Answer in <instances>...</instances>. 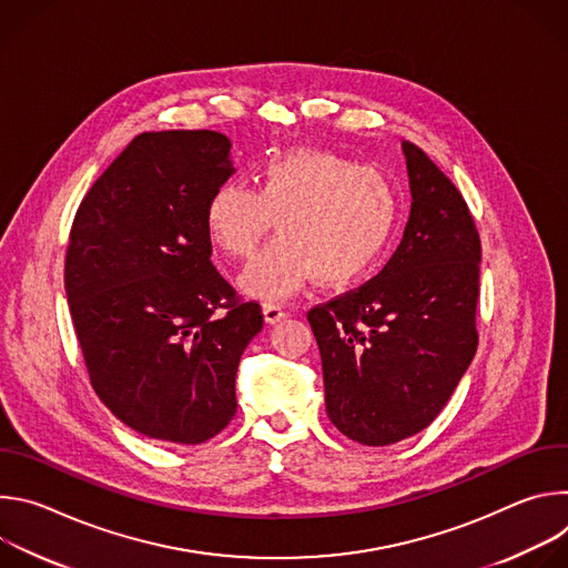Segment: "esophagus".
<instances>
[{
	"label": "esophagus",
	"instance_id": "esophagus-1",
	"mask_svg": "<svg viewBox=\"0 0 568 568\" xmlns=\"http://www.w3.org/2000/svg\"><path fill=\"white\" fill-rule=\"evenodd\" d=\"M263 314H265L267 323H278L281 318L287 316V310L278 301H265L263 303Z\"/></svg>",
	"mask_w": 568,
	"mask_h": 568
}]
</instances>
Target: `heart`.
Wrapping results in <instances>:
<instances>
[{
    "instance_id": "b5f03b06",
    "label": "heart",
    "mask_w": 568,
    "mask_h": 568,
    "mask_svg": "<svg viewBox=\"0 0 568 568\" xmlns=\"http://www.w3.org/2000/svg\"><path fill=\"white\" fill-rule=\"evenodd\" d=\"M399 217L388 173L323 150L278 154L258 169L256 191L229 182L206 204L213 245L250 261L270 229L278 237L240 276L245 292L274 301L310 276L326 285L362 278L386 252Z\"/></svg>"
}]
</instances>
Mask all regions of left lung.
Instances as JSON below:
<instances>
[{
	"mask_svg": "<svg viewBox=\"0 0 568 568\" xmlns=\"http://www.w3.org/2000/svg\"><path fill=\"white\" fill-rule=\"evenodd\" d=\"M412 215L384 270L307 312L333 425L384 447L429 427L476 346L480 237L467 202L412 141Z\"/></svg>",
	"mask_w": 568,
	"mask_h": 568,
	"instance_id": "obj_1",
	"label": "left lung"
}]
</instances>
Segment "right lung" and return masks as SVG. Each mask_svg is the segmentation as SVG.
I'll list each match as a JSON object with an SVG mask.
<instances>
[{"instance_id": "add662e5", "label": "right lung", "mask_w": 568, "mask_h": 568, "mask_svg": "<svg viewBox=\"0 0 568 568\" xmlns=\"http://www.w3.org/2000/svg\"><path fill=\"white\" fill-rule=\"evenodd\" d=\"M213 130L143 132L80 202L64 290L90 382L130 429L200 445L235 416L261 303L211 263L206 204L233 173Z\"/></svg>"}]
</instances>
